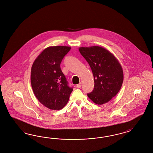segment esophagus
<instances>
[{
  "instance_id": "obj_1",
  "label": "esophagus",
  "mask_w": 153,
  "mask_h": 153,
  "mask_svg": "<svg viewBox=\"0 0 153 153\" xmlns=\"http://www.w3.org/2000/svg\"><path fill=\"white\" fill-rule=\"evenodd\" d=\"M81 86H82V83H81V82L77 85V87L78 88H80L81 87Z\"/></svg>"
}]
</instances>
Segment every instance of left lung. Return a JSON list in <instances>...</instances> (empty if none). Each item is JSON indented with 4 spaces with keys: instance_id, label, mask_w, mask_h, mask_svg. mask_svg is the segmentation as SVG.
I'll return each instance as SVG.
<instances>
[{
    "instance_id": "obj_1",
    "label": "left lung",
    "mask_w": 153,
    "mask_h": 153,
    "mask_svg": "<svg viewBox=\"0 0 153 153\" xmlns=\"http://www.w3.org/2000/svg\"><path fill=\"white\" fill-rule=\"evenodd\" d=\"M79 49L94 76V88L88 97L97 105L107 103L122 87L123 72L120 63L111 53L100 46L80 47Z\"/></svg>"
}]
</instances>
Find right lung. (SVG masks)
Listing matches in <instances>:
<instances>
[{
    "label": "right lung",
    "mask_w": 153,
    "mask_h": 153,
    "mask_svg": "<svg viewBox=\"0 0 153 153\" xmlns=\"http://www.w3.org/2000/svg\"><path fill=\"white\" fill-rule=\"evenodd\" d=\"M70 46H49L43 50L33 63L31 83L37 100L51 110H60L68 102L73 91L60 70L63 58Z\"/></svg>",
    "instance_id": "add662e5"
}]
</instances>
